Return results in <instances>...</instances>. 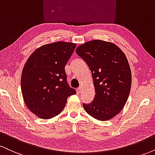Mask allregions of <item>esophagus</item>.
I'll return each instance as SVG.
<instances>
[{
  "mask_svg": "<svg viewBox=\"0 0 155 155\" xmlns=\"http://www.w3.org/2000/svg\"><path fill=\"white\" fill-rule=\"evenodd\" d=\"M81 90H82V87H79L78 89H76V92H77V94H80L81 92Z\"/></svg>",
  "mask_w": 155,
  "mask_h": 155,
  "instance_id": "obj_1",
  "label": "esophagus"
}]
</instances>
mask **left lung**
<instances>
[{
	"label": "left lung",
	"mask_w": 155,
	"mask_h": 155,
	"mask_svg": "<svg viewBox=\"0 0 155 155\" xmlns=\"http://www.w3.org/2000/svg\"><path fill=\"white\" fill-rule=\"evenodd\" d=\"M76 53L91 70L95 97L83 104L90 116L109 120L119 114L126 104L131 89L132 74L126 56L112 43L94 40L81 45Z\"/></svg>",
	"instance_id": "8db88e82"
}]
</instances>
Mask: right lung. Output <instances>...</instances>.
<instances>
[{
    "mask_svg": "<svg viewBox=\"0 0 155 155\" xmlns=\"http://www.w3.org/2000/svg\"><path fill=\"white\" fill-rule=\"evenodd\" d=\"M76 45L55 42L44 45L31 55L21 75V91L25 105L44 119L59 114L67 98L76 90L68 85L65 66Z\"/></svg>",
    "mask_w": 155,
    "mask_h": 155,
    "instance_id": "obj_1",
    "label": "right lung"
}]
</instances>
